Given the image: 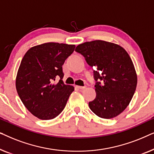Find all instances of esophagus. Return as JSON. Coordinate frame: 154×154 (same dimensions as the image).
Instances as JSON below:
<instances>
[{
    "label": "esophagus",
    "mask_w": 154,
    "mask_h": 154,
    "mask_svg": "<svg viewBox=\"0 0 154 154\" xmlns=\"http://www.w3.org/2000/svg\"><path fill=\"white\" fill-rule=\"evenodd\" d=\"M76 88H79V89H84V88H85V86H79V85H77Z\"/></svg>",
    "instance_id": "34e87169"
}]
</instances>
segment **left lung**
Masks as SVG:
<instances>
[{
	"mask_svg": "<svg viewBox=\"0 0 154 154\" xmlns=\"http://www.w3.org/2000/svg\"><path fill=\"white\" fill-rule=\"evenodd\" d=\"M75 51L95 68L93 72L97 94L89 102L90 109L102 119L117 116L129 104L137 83L129 54L120 45L100 40L82 43Z\"/></svg>",
	"mask_w": 154,
	"mask_h": 154,
	"instance_id": "1",
	"label": "left lung"
}]
</instances>
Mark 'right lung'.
I'll list each match as a JSON object with an SVG mask.
<instances>
[{
  "instance_id": "right-lung-1",
  "label": "right lung",
  "mask_w": 154,
  "mask_h": 154,
  "mask_svg": "<svg viewBox=\"0 0 154 154\" xmlns=\"http://www.w3.org/2000/svg\"><path fill=\"white\" fill-rule=\"evenodd\" d=\"M74 45L47 43L24 54L16 79L18 95L26 108L41 120H50L64 110L74 88L66 85L62 65L74 51ZM60 78L57 84L54 83Z\"/></svg>"
}]
</instances>
